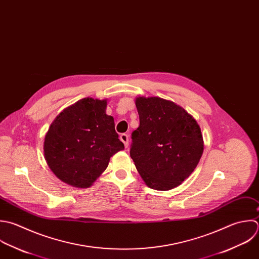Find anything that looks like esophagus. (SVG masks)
Masks as SVG:
<instances>
[{
  "mask_svg": "<svg viewBox=\"0 0 259 259\" xmlns=\"http://www.w3.org/2000/svg\"><path fill=\"white\" fill-rule=\"evenodd\" d=\"M120 140L124 143L125 147L127 148V147H128V144H129V137H128V135L125 134V133L121 134V135H120Z\"/></svg>",
  "mask_w": 259,
  "mask_h": 259,
  "instance_id": "esophagus-1",
  "label": "esophagus"
}]
</instances>
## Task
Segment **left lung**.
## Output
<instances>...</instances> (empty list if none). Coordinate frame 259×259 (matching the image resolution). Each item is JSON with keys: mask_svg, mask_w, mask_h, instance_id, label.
I'll use <instances>...</instances> for the list:
<instances>
[{"mask_svg": "<svg viewBox=\"0 0 259 259\" xmlns=\"http://www.w3.org/2000/svg\"><path fill=\"white\" fill-rule=\"evenodd\" d=\"M139 127L132 132L130 156L145 184L157 191L180 186L198 165L204 142L197 121L161 98L136 99Z\"/></svg>", "mask_w": 259, "mask_h": 259, "instance_id": "1", "label": "left lung"}]
</instances>
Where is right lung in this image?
Returning <instances> with one entry per match:
<instances>
[{
	"label": "right lung",
	"mask_w": 259,
	"mask_h": 259,
	"mask_svg": "<svg viewBox=\"0 0 259 259\" xmlns=\"http://www.w3.org/2000/svg\"><path fill=\"white\" fill-rule=\"evenodd\" d=\"M107 101L82 99L61 112L44 140V156L53 174L76 188L90 187L124 149Z\"/></svg>",
	"instance_id": "1"
}]
</instances>
